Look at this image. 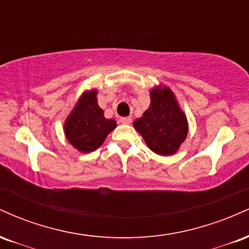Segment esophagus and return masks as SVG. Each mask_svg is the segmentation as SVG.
Instances as JSON below:
<instances>
[{
    "label": "esophagus",
    "mask_w": 249,
    "mask_h": 249,
    "mask_svg": "<svg viewBox=\"0 0 249 249\" xmlns=\"http://www.w3.org/2000/svg\"><path fill=\"white\" fill-rule=\"evenodd\" d=\"M119 122H121L122 124H130V123L132 122V118H131V117H122V118L119 119Z\"/></svg>",
    "instance_id": "obj_1"
}]
</instances>
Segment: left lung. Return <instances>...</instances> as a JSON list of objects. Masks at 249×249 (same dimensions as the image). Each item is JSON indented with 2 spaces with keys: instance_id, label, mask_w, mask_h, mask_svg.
<instances>
[{
  "instance_id": "obj_1",
  "label": "left lung",
  "mask_w": 249,
  "mask_h": 249,
  "mask_svg": "<svg viewBox=\"0 0 249 249\" xmlns=\"http://www.w3.org/2000/svg\"><path fill=\"white\" fill-rule=\"evenodd\" d=\"M154 153L170 156L177 152L187 136V121L168 88L151 91V105L133 123Z\"/></svg>"
}]
</instances>
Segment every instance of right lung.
Listing matches in <instances>:
<instances>
[{
    "mask_svg": "<svg viewBox=\"0 0 249 249\" xmlns=\"http://www.w3.org/2000/svg\"><path fill=\"white\" fill-rule=\"evenodd\" d=\"M113 119H107L97 103V91L85 92L64 125L65 136L73 147L82 152L95 151L116 127Z\"/></svg>",
    "mask_w": 249,
    "mask_h": 249,
    "instance_id": "add662e5",
    "label": "right lung"
}]
</instances>
